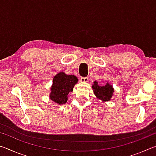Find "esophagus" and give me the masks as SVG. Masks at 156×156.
<instances>
[{"instance_id":"esophagus-1","label":"esophagus","mask_w":156,"mask_h":156,"mask_svg":"<svg viewBox=\"0 0 156 156\" xmlns=\"http://www.w3.org/2000/svg\"><path fill=\"white\" fill-rule=\"evenodd\" d=\"M88 80H89L88 77H80V81L83 82V83H87V82H88Z\"/></svg>"}]
</instances>
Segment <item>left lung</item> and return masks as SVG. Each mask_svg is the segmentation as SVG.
<instances>
[{"label":"left lung","mask_w":156,"mask_h":156,"mask_svg":"<svg viewBox=\"0 0 156 156\" xmlns=\"http://www.w3.org/2000/svg\"><path fill=\"white\" fill-rule=\"evenodd\" d=\"M92 89H94V93L98 98H100L103 101H109L112 97L113 91H114L110 84L107 83L105 86H99L96 81L94 82Z\"/></svg>","instance_id":"1"}]
</instances>
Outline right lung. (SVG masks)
I'll return each instance as SVG.
<instances>
[{
	"label": "right lung",
	"instance_id": "right-lung-1",
	"mask_svg": "<svg viewBox=\"0 0 156 156\" xmlns=\"http://www.w3.org/2000/svg\"><path fill=\"white\" fill-rule=\"evenodd\" d=\"M78 78L73 75H67L60 72L54 76L51 87L50 99L56 103L62 105L67 101V96L77 83Z\"/></svg>",
	"mask_w": 156,
	"mask_h": 156
}]
</instances>
